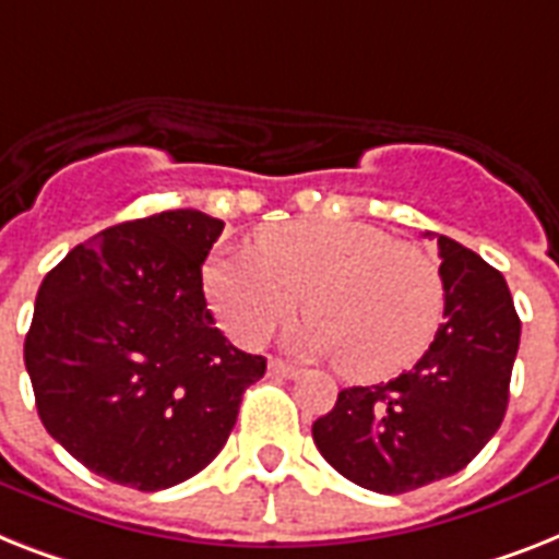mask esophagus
I'll use <instances>...</instances> for the list:
<instances>
[{"label": "esophagus", "instance_id": "obj_1", "mask_svg": "<svg viewBox=\"0 0 559 559\" xmlns=\"http://www.w3.org/2000/svg\"><path fill=\"white\" fill-rule=\"evenodd\" d=\"M270 370L275 376H281V379H298V376H301V370H298V367L287 365V361H278V358H272Z\"/></svg>", "mask_w": 559, "mask_h": 559}]
</instances>
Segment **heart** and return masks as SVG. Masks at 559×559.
Masks as SVG:
<instances>
[{
	"label": "heart",
	"mask_w": 559,
	"mask_h": 559,
	"mask_svg": "<svg viewBox=\"0 0 559 559\" xmlns=\"http://www.w3.org/2000/svg\"><path fill=\"white\" fill-rule=\"evenodd\" d=\"M206 295L243 347L264 344L298 307L310 321L298 350L335 358L353 382H382L416 365L442 321L437 261L358 221H293L258 235V252L217 255Z\"/></svg>",
	"instance_id": "b5f03b06"
}]
</instances>
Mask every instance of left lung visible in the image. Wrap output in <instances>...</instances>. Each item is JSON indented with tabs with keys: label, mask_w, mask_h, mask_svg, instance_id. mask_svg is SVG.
<instances>
[{
	"label": "left lung",
	"mask_w": 559,
	"mask_h": 559,
	"mask_svg": "<svg viewBox=\"0 0 559 559\" xmlns=\"http://www.w3.org/2000/svg\"><path fill=\"white\" fill-rule=\"evenodd\" d=\"M430 235V233H428ZM444 321L413 370L347 388L316 419L330 465L376 493H405L456 474L500 430L520 316L500 270L439 235Z\"/></svg>",
	"instance_id": "left-lung-1"
}]
</instances>
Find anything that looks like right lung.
Returning a JSON list of instances; mask_svg holds the SVG:
<instances>
[{
	"mask_svg": "<svg viewBox=\"0 0 559 559\" xmlns=\"http://www.w3.org/2000/svg\"><path fill=\"white\" fill-rule=\"evenodd\" d=\"M224 221L171 209L74 247L36 293L25 367L45 430L94 474L138 491L215 460L264 356L229 344L201 266Z\"/></svg>",
	"mask_w": 559,
	"mask_h": 559,
	"instance_id": "obj_1",
	"label": "right lung"
}]
</instances>
